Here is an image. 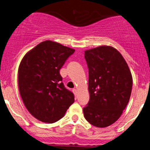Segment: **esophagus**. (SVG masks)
<instances>
[{
	"label": "esophagus",
	"instance_id": "1",
	"mask_svg": "<svg viewBox=\"0 0 150 150\" xmlns=\"http://www.w3.org/2000/svg\"><path fill=\"white\" fill-rule=\"evenodd\" d=\"M72 91H73L74 94H75V96H77V93H78V92H77L76 89H73V90H72Z\"/></svg>",
	"mask_w": 150,
	"mask_h": 150
}]
</instances>
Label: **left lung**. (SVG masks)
Wrapping results in <instances>:
<instances>
[{
	"label": "left lung",
	"instance_id": "1",
	"mask_svg": "<svg viewBox=\"0 0 150 150\" xmlns=\"http://www.w3.org/2000/svg\"><path fill=\"white\" fill-rule=\"evenodd\" d=\"M89 69L90 101L83 108L85 119L99 128L109 126L120 118L130 98L132 77L127 63L111 46L84 52Z\"/></svg>",
	"mask_w": 150,
	"mask_h": 150
}]
</instances>
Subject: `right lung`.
I'll return each instance as SVG.
<instances>
[{"instance_id":"right-lung-1","label":"right lung","mask_w":150,"mask_h":150,"mask_svg":"<svg viewBox=\"0 0 150 150\" xmlns=\"http://www.w3.org/2000/svg\"><path fill=\"white\" fill-rule=\"evenodd\" d=\"M75 50L51 40L28 52L18 67V88L25 107L35 118L57 122L75 102L62 82L60 69Z\"/></svg>"}]
</instances>
